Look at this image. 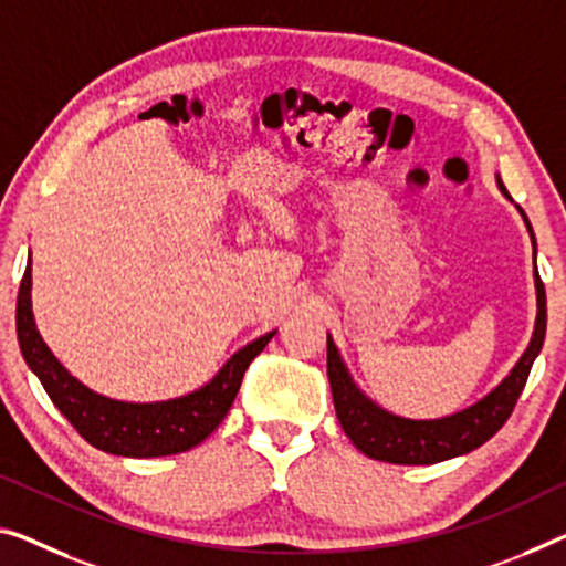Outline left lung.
<instances>
[{"mask_svg": "<svg viewBox=\"0 0 566 566\" xmlns=\"http://www.w3.org/2000/svg\"><path fill=\"white\" fill-rule=\"evenodd\" d=\"M495 181H499L501 195L511 199L501 177H495ZM511 202H514V199H511ZM516 210L521 212V217H524L526 230L532 234L534 260H536V240H534L532 222H528V217L518 205ZM534 285H536L534 336L532 342H528L526 352L521 354L516 367L509 371V377L503 379L499 387L491 389L483 399H478L475 405L465 407V410H460L455 415L438 417V420H407V417L387 412L385 407L371 402V399L354 385L352 374L346 369L334 338L328 336L326 338L328 385H332L336 417L338 422H342L346 438H349L364 455H369L374 460H385V463H395V465H432V463H440V460H450V458L471 453V450L481 448L485 440H491L493 434L503 428V422L509 420L511 412H514L518 397L526 387L532 364L544 346L546 293L536 268H534Z\"/></svg>", "mask_w": 566, "mask_h": 566, "instance_id": "8db88e82", "label": "left lung"}]
</instances>
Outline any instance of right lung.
Here are the masks:
<instances>
[{"instance_id":"1","label":"right lung","mask_w":566,"mask_h":566,"mask_svg":"<svg viewBox=\"0 0 566 566\" xmlns=\"http://www.w3.org/2000/svg\"><path fill=\"white\" fill-rule=\"evenodd\" d=\"M275 332L232 354L228 364L195 392L167 402H120L103 397L77 381L48 349L32 316V263H28L17 293V338L28 367L50 395L52 405L67 417L93 448L124 458H161L195 448L217 430L238 397L250 361L265 349Z\"/></svg>"}]
</instances>
